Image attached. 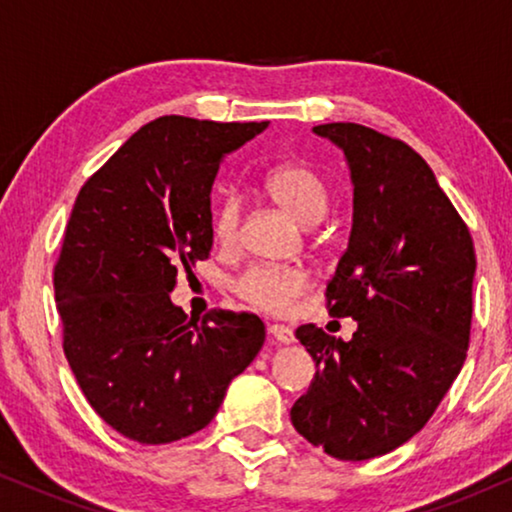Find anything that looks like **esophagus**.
Returning a JSON list of instances; mask_svg holds the SVG:
<instances>
[{
	"mask_svg": "<svg viewBox=\"0 0 512 512\" xmlns=\"http://www.w3.org/2000/svg\"><path fill=\"white\" fill-rule=\"evenodd\" d=\"M268 333H270V338L272 340H277L279 345H291L293 340V331L289 326H282V324H272L270 328H268Z\"/></svg>",
	"mask_w": 512,
	"mask_h": 512,
	"instance_id": "34e87169",
	"label": "esophagus"
}]
</instances>
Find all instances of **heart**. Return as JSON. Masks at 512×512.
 <instances>
[{
    "mask_svg": "<svg viewBox=\"0 0 512 512\" xmlns=\"http://www.w3.org/2000/svg\"><path fill=\"white\" fill-rule=\"evenodd\" d=\"M263 191L268 198L282 207L291 219L303 226H312L324 219L331 205V191L310 165L286 163L272 170L263 181ZM240 228V202L226 198L214 214V240L221 247H230L237 240ZM305 289V275L293 268H275V265H254L242 272L235 282V291L251 305L263 310H282Z\"/></svg>",
    "mask_w": 512,
    "mask_h": 512,
    "instance_id": "obj_1",
    "label": "heart"
}]
</instances>
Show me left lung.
I'll return each mask as SVG.
<instances>
[{"instance_id": "8db88e82", "label": "left lung", "mask_w": 512, "mask_h": 512, "mask_svg": "<svg viewBox=\"0 0 512 512\" xmlns=\"http://www.w3.org/2000/svg\"><path fill=\"white\" fill-rule=\"evenodd\" d=\"M345 153L352 233L328 282V314L352 340L296 331L317 375L291 408L307 443L342 461L382 457L429 422L466 361L475 249L426 160L359 123L312 128Z\"/></svg>"}]
</instances>
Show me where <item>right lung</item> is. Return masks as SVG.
I'll use <instances>...</instances> for the list:
<instances>
[{"mask_svg":"<svg viewBox=\"0 0 512 512\" xmlns=\"http://www.w3.org/2000/svg\"><path fill=\"white\" fill-rule=\"evenodd\" d=\"M268 123L163 116L139 128L74 202L55 265L69 368L121 436L165 445L205 429L256 359V314L193 321L170 293L212 249V193L228 153Z\"/></svg>","mask_w":512,"mask_h":512,"instance_id":"right-lung-1","label":"right lung"}]
</instances>
